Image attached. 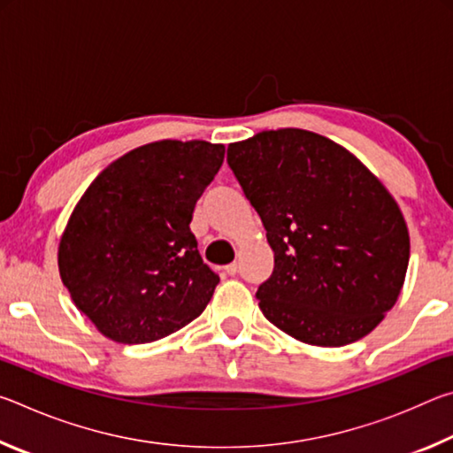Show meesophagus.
<instances>
[{"label":"esophagus","instance_id":"obj_1","mask_svg":"<svg viewBox=\"0 0 453 453\" xmlns=\"http://www.w3.org/2000/svg\"><path fill=\"white\" fill-rule=\"evenodd\" d=\"M226 273L235 275V273H237V264H235V262H234V264H227V265H226Z\"/></svg>","mask_w":453,"mask_h":453}]
</instances>
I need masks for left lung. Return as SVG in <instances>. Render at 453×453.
Returning a JSON list of instances; mask_svg holds the SVG:
<instances>
[{"label":"left lung","mask_w":453,"mask_h":453,"mask_svg":"<svg viewBox=\"0 0 453 453\" xmlns=\"http://www.w3.org/2000/svg\"><path fill=\"white\" fill-rule=\"evenodd\" d=\"M227 164L273 250L256 294L264 316L319 348L370 334L410 262L408 224L386 186L340 143L297 127L229 143Z\"/></svg>","instance_id":"left-lung-1"}]
</instances>
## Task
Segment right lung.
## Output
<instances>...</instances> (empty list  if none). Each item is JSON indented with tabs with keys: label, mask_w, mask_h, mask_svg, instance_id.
Masks as SVG:
<instances>
[{
	"label": "right lung",
	"mask_w": 453,
	"mask_h": 453,
	"mask_svg": "<svg viewBox=\"0 0 453 453\" xmlns=\"http://www.w3.org/2000/svg\"><path fill=\"white\" fill-rule=\"evenodd\" d=\"M203 140L140 145L111 162L75 203L58 248L64 286L83 316L118 343L178 332L211 300L191 213L224 164Z\"/></svg>",
	"instance_id": "obj_1"
}]
</instances>
